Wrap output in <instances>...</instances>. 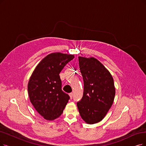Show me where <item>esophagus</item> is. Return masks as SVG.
<instances>
[{"label":"esophagus","instance_id":"obj_1","mask_svg":"<svg viewBox=\"0 0 146 146\" xmlns=\"http://www.w3.org/2000/svg\"><path fill=\"white\" fill-rule=\"evenodd\" d=\"M69 96H70V98H71V99H72L73 93H69Z\"/></svg>","mask_w":146,"mask_h":146}]
</instances>
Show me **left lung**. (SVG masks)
Instances as JSON below:
<instances>
[{
	"instance_id": "left-lung-1",
	"label": "left lung",
	"mask_w": 146,
	"mask_h": 146,
	"mask_svg": "<svg viewBox=\"0 0 146 146\" xmlns=\"http://www.w3.org/2000/svg\"><path fill=\"white\" fill-rule=\"evenodd\" d=\"M80 72L84 81V92L77 106L86 123L101 121L111 107L115 96L114 80L108 70L93 57H78Z\"/></svg>"
}]
</instances>
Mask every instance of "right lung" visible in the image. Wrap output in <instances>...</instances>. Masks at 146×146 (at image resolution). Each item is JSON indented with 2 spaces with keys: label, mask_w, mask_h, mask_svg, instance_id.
<instances>
[{
  "label": "right lung",
  "mask_w": 146,
  "mask_h": 146,
  "mask_svg": "<svg viewBox=\"0 0 146 146\" xmlns=\"http://www.w3.org/2000/svg\"><path fill=\"white\" fill-rule=\"evenodd\" d=\"M74 58V55L61 53L48 54L40 62L29 80L27 89L30 101L46 120L59 117L70 99L62 90L59 74Z\"/></svg>",
  "instance_id": "1"
}]
</instances>
